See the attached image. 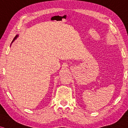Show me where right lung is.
<instances>
[{"mask_svg":"<svg viewBox=\"0 0 128 128\" xmlns=\"http://www.w3.org/2000/svg\"><path fill=\"white\" fill-rule=\"evenodd\" d=\"M17 36H16V37H15V38H14V40H13V41H12V42H14V40H16V38H17Z\"/></svg>","mask_w":128,"mask_h":128,"instance_id":"add662e5","label":"right lung"}]
</instances>
